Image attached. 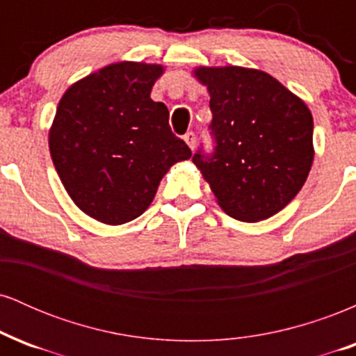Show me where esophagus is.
<instances>
[{
  "label": "esophagus",
  "mask_w": 356,
  "mask_h": 356,
  "mask_svg": "<svg viewBox=\"0 0 356 356\" xmlns=\"http://www.w3.org/2000/svg\"><path fill=\"white\" fill-rule=\"evenodd\" d=\"M184 140H186V144L189 145L192 150H194V147H195V134L194 132H187L186 136H184Z\"/></svg>",
  "instance_id": "esophagus-1"
}]
</instances>
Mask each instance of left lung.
<instances>
[{"mask_svg":"<svg viewBox=\"0 0 356 356\" xmlns=\"http://www.w3.org/2000/svg\"><path fill=\"white\" fill-rule=\"evenodd\" d=\"M209 90L214 150L192 157L231 218L256 222L295 199L313 164V117L295 93L268 73L199 67Z\"/></svg>","mask_w":356,"mask_h":356,"instance_id":"obj_1","label":"left lung"}]
</instances>
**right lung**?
I'll list each match as a JSON object with an SVG mask.
<instances>
[{
	"instance_id": "right-lung-1",
	"label": "right lung",
	"mask_w": 356,
	"mask_h": 356,
	"mask_svg": "<svg viewBox=\"0 0 356 356\" xmlns=\"http://www.w3.org/2000/svg\"><path fill=\"white\" fill-rule=\"evenodd\" d=\"M161 65L120 61L85 76L61 97L50 154L73 202L104 224H125L154 201L170 165L192 152L150 99Z\"/></svg>"
}]
</instances>
